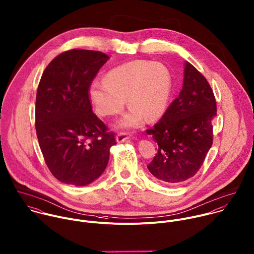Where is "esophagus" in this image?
<instances>
[{
  "label": "esophagus",
  "mask_w": 254,
  "mask_h": 254,
  "mask_svg": "<svg viewBox=\"0 0 254 254\" xmlns=\"http://www.w3.org/2000/svg\"><path fill=\"white\" fill-rule=\"evenodd\" d=\"M129 137H130V136H129L127 132H119L118 135H117V137H116V139H117V141H118L119 143H121V142H124V141L127 140Z\"/></svg>",
  "instance_id": "1"
}]
</instances>
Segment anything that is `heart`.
Wrapping results in <instances>:
<instances>
[{
    "label": "heart",
    "mask_w": 254,
    "mask_h": 254,
    "mask_svg": "<svg viewBox=\"0 0 254 254\" xmlns=\"http://www.w3.org/2000/svg\"><path fill=\"white\" fill-rule=\"evenodd\" d=\"M172 90L171 74L166 66L146 60H135L111 70L106 79H96L90 86V97L101 116L123 111L126 100L131 110L122 119V127H137L143 121L160 118L168 105Z\"/></svg>",
    "instance_id": "1"
}]
</instances>
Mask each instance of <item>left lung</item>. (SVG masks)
<instances>
[{
    "label": "left lung",
    "mask_w": 254,
    "mask_h": 254,
    "mask_svg": "<svg viewBox=\"0 0 254 254\" xmlns=\"http://www.w3.org/2000/svg\"><path fill=\"white\" fill-rule=\"evenodd\" d=\"M217 103L207 79L185 63L183 87L160 121L149 129L157 153L147 165L150 173L168 186L183 184L201 168L213 144Z\"/></svg>",
    "instance_id": "left-lung-1"
}]
</instances>
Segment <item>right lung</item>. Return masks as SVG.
Returning <instances> with one entry per match:
<instances>
[{
    "label": "right lung",
    "instance_id": "obj_1",
    "mask_svg": "<svg viewBox=\"0 0 254 254\" xmlns=\"http://www.w3.org/2000/svg\"><path fill=\"white\" fill-rule=\"evenodd\" d=\"M110 57L71 49L45 68L35 101V128L45 163L62 183L85 186L105 171L115 133L93 113L89 90Z\"/></svg>",
    "mask_w": 254,
    "mask_h": 254
}]
</instances>
